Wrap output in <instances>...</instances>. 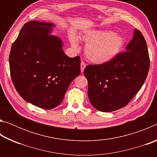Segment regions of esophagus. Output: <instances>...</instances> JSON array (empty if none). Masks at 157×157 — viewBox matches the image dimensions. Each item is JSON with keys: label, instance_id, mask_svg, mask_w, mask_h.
Returning <instances> with one entry per match:
<instances>
[{"label": "esophagus", "instance_id": "34e87169", "mask_svg": "<svg viewBox=\"0 0 157 157\" xmlns=\"http://www.w3.org/2000/svg\"><path fill=\"white\" fill-rule=\"evenodd\" d=\"M80 66H81V71H82V73H83L84 68H85V67H86V63H85L84 62H82Z\"/></svg>", "mask_w": 157, "mask_h": 157}]
</instances>
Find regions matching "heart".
Returning <instances> with one entry per match:
<instances>
[{
	"label": "heart",
	"mask_w": 157,
	"mask_h": 157,
	"mask_svg": "<svg viewBox=\"0 0 157 157\" xmlns=\"http://www.w3.org/2000/svg\"><path fill=\"white\" fill-rule=\"evenodd\" d=\"M85 46V54L91 62L104 63L110 62L121 52L124 44L121 34L107 30L86 31L81 36ZM73 47L78 46V39L74 35L70 38Z\"/></svg>",
	"instance_id": "b5f03b06"
}]
</instances>
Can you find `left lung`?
<instances>
[{"mask_svg": "<svg viewBox=\"0 0 157 157\" xmlns=\"http://www.w3.org/2000/svg\"><path fill=\"white\" fill-rule=\"evenodd\" d=\"M150 63L144 36L135 30L125 52L109 62L85 68L84 75L89 82L88 96L93 107L111 112L126 106L142 87Z\"/></svg>", "mask_w": 157, "mask_h": 157, "instance_id": "left-lung-1", "label": "left lung"}]
</instances>
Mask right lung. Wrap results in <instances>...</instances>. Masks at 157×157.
<instances>
[{
	"label": "right lung",
	"mask_w": 157,
	"mask_h": 157,
	"mask_svg": "<svg viewBox=\"0 0 157 157\" xmlns=\"http://www.w3.org/2000/svg\"><path fill=\"white\" fill-rule=\"evenodd\" d=\"M53 26L28 21L12 44L9 57L10 75L18 94L44 109L59 105L71 82L81 73L80 57H68L62 40L49 35Z\"/></svg>",
	"instance_id": "obj_1"
}]
</instances>
